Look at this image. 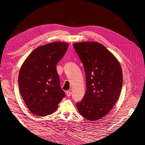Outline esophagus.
I'll use <instances>...</instances> for the list:
<instances>
[{"instance_id":"1","label":"esophagus","mask_w":145,"mask_h":145,"mask_svg":"<svg viewBox=\"0 0 145 145\" xmlns=\"http://www.w3.org/2000/svg\"><path fill=\"white\" fill-rule=\"evenodd\" d=\"M66 94H67V97H69V96L71 95V91H67V92H66Z\"/></svg>"}]
</instances>
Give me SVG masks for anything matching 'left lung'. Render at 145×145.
I'll return each mask as SVG.
<instances>
[{
  "label": "left lung",
  "instance_id": "left-lung-1",
  "mask_svg": "<svg viewBox=\"0 0 145 145\" xmlns=\"http://www.w3.org/2000/svg\"><path fill=\"white\" fill-rule=\"evenodd\" d=\"M73 47L84 67L86 83L84 97L76 104L77 109L88 120H98L110 111L119 98L123 84L121 66L99 43H76Z\"/></svg>",
  "mask_w": 145,
  "mask_h": 145
}]
</instances>
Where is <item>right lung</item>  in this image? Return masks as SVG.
<instances>
[{
  "instance_id": "1",
  "label": "right lung",
  "mask_w": 145,
  "mask_h": 145,
  "mask_svg": "<svg viewBox=\"0 0 145 145\" xmlns=\"http://www.w3.org/2000/svg\"><path fill=\"white\" fill-rule=\"evenodd\" d=\"M69 45L53 42L36 48L20 69L19 86L24 102L31 113L46 116L54 112L65 97L56 65Z\"/></svg>"
}]
</instances>
